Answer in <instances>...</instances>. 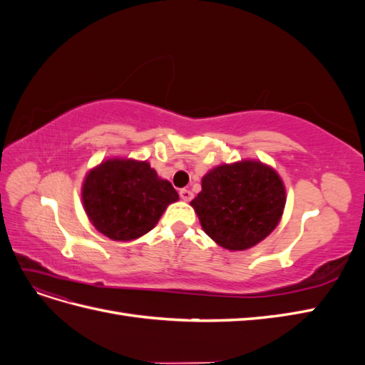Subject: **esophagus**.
<instances>
[{
    "label": "esophagus",
    "instance_id": "esophagus-1",
    "mask_svg": "<svg viewBox=\"0 0 365 365\" xmlns=\"http://www.w3.org/2000/svg\"><path fill=\"white\" fill-rule=\"evenodd\" d=\"M180 196H181L182 201H190L192 197H193V193L189 189H181L180 190Z\"/></svg>",
    "mask_w": 365,
    "mask_h": 365
}]
</instances>
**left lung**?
<instances>
[{
  "instance_id": "8db88e82",
  "label": "left lung",
  "mask_w": 365,
  "mask_h": 365,
  "mask_svg": "<svg viewBox=\"0 0 365 365\" xmlns=\"http://www.w3.org/2000/svg\"><path fill=\"white\" fill-rule=\"evenodd\" d=\"M286 204L280 176L256 160L217 165L202 178L190 202L202 230L217 245L244 251L279 225Z\"/></svg>"
}]
</instances>
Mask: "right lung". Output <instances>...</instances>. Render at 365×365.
<instances>
[{"instance_id":"add662e5","label":"right lung","mask_w":365,"mask_h":365,"mask_svg":"<svg viewBox=\"0 0 365 365\" xmlns=\"http://www.w3.org/2000/svg\"><path fill=\"white\" fill-rule=\"evenodd\" d=\"M178 200L172 184L158 178L148 161L106 160L88 172L82 185L88 219L103 236L120 242L149 233Z\"/></svg>"}]
</instances>
